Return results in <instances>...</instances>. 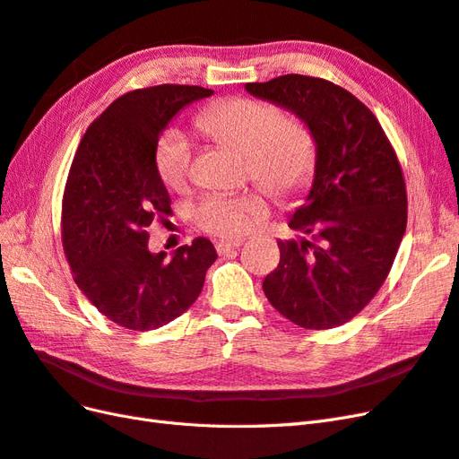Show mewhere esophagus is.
Wrapping results in <instances>:
<instances>
[{
	"mask_svg": "<svg viewBox=\"0 0 459 459\" xmlns=\"http://www.w3.org/2000/svg\"><path fill=\"white\" fill-rule=\"evenodd\" d=\"M241 243H243V239H228V241H218V243H216V251H218V253H226V251H230V248L239 247Z\"/></svg>",
	"mask_w": 459,
	"mask_h": 459,
	"instance_id": "1",
	"label": "esophagus"
}]
</instances>
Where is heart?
Returning <instances> with one entry per match:
<instances>
[{"label":"heart","mask_w":459,"mask_h":459,"mask_svg":"<svg viewBox=\"0 0 459 459\" xmlns=\"http://www.w3.org/2000/svg\"><path fill=\"white\" fill-rule=\"evenodd\" d=\"M195 126L218 143L241 151L248 160L253 182L272 197L290 201L300 197L312 184L317 169V143L308 124L285 118L281 108L268 101L230 97L203 108ZM162 182L182 189L191 176V147L186 137L166 132L155 152ZM266 216V203L256 195H208L197 211L201 230L238 238L253 230Z\"/></svg>","instance_id":"obj_1"}]
</instances>
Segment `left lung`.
Here are the masks:
<instances>
[{
	"label": "left lung",
	"mask_w": 459,
	"mask_h": 459,
	"mask_svg": "<svg viewBox=\"0 0 459 459\" xmlns=\"http://www.w3.org/2000/svg\"><path fill=\"white\" fill-rule=\"evenodd\" d=\"M245 90L308 124L317 169L289 228L310 239L277 241L280 264L262 283L272 307L304 329L349 322L375 297L406 231L408 197L379 120L351 91L302 74Z\"/></svg>",
	"instance_id": "obj_1"
}]
</instances>
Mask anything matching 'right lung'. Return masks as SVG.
Returning <instances> with one entry per match:
<instances>
[{
  "label": "right lung",
  "instance_id": "1",
  "mask_svg": "<svg viewBox=\"0 0 459 459\" xmlns=\"http://www.w3.org/2000/svg\"><path fill=\"white\" fill-rule=\"evenodd\" d=\"M212 93L178 84L128 91L78 145L63 195V248L82 293L120 327L151 331L182 316L218 258L204 238L170 260L147 247L152 220L170 212L155 162L159 137L186 105Z\"/></svg>",
  "mask_w": 459,
  "mask_h": 459
}]
</instances>
